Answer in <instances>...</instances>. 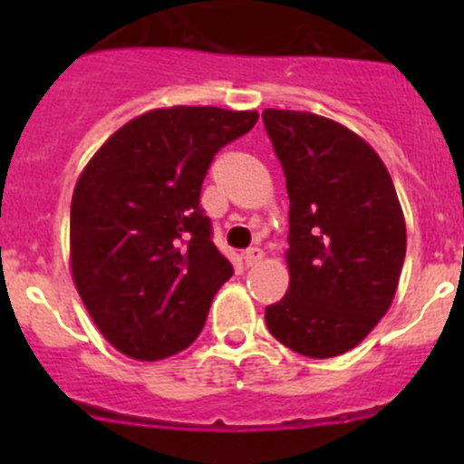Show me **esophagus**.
<instances>
[{
  "label": "esophagus",
  "instance_id": "34e87169",
  "mask_svg": "<svg viewBox=\"0 0 464 464\" xmlns=\"http://www.w3.org/2000/svg\"><path fill=\"white\" fill-rule=\"evenodd\" d=\"M242 258H245L246 266H254L262 260V251L258 249V246H251V249H246L245 254H242Z\"/></svg>",
  "mask_w": 464,
  "mask_h": 464
}]
</instances>
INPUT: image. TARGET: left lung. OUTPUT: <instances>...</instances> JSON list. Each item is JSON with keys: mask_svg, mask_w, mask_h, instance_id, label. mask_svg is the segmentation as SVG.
<instances>
[{"mask_svg": "<svg viewBox=\"0 0 464 464\" xmlns=\"http://www.w3.org/2000/svg\"><path fill=\"white\" fill-rule=\"evenodd\" d=\"M289 195V289L266 305L294 353H348L386 314L406 256V224L382 159L362 137L310 111L265 110Z\"/></svg>", "mask_w": 464, "mask_h": 464, "instance_id": "obj_1", "label": "left lung"}]
</instances>
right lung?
<instances>
[{
  "mask_svg": "<svg viewBox=\"0 0 464 464\" xmlns=\"http://www.w3.org/2000/svg\"><path fill=\"white\" fill-rule=\"evenodd\" d=\"M256 111L154 110L111 134L72 199V274L98 330L123 354L157 362L188 348L233 276L199 206L215 154Z\"/></svg>",
  "mask_w": 464,
  "mask_h": 464,
  "instance_id": "add662e5",
  "label": "right lung"
}]
</instances>
